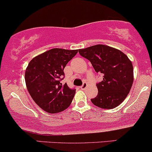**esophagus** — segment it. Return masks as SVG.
<instances>
[{
  "label": "esophagus",
  "mask_w": 152,
  "mask_h": 152,
  "mask_svg": "<svg viewBox=\"0 0 152 152\" xmlns=\"http://www.w3.org/2000/svg\"><path fill=\"white\" fill-rule=\"evenodd\" d=\"M87 86H88V84H87L86 82H84V83H83V85H82V86H81V88H82V89H85V88H87Z\"/></svg>",
  "instance_id": "34e87169"
}]
</instances>
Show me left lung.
<instances>
[{"mask_svg": "<svg viewBox=\"0 0 152 152\" xmlns=\"http://www.w3.org/2000/svg\"><path fill=\"white\" fill-rule=\"evenodd\" d=\"M91 62L96 72L103 75L96 85L98 93L91 102L99 108L111 109L125 100L134 82L132 62L124 52L103 44L78 50Z\"/></svg>", "mask_w": 152, "mask_h": 152, "instance_id": "obj_1", "label": "left lung"}]
</instances>
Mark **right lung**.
Instances as JSON below:
<instances>
[{
    "label": "right lung",
    "mask_w": 152,
    "mask_h": 152,
    "mask_svg": "<svg viewBox=\"0 0 152 152\" xmlns=\"http://www.w3.org/2000/svg\"><path fill=\"white\" fill-rule=\"evenodd\" d=\"M78 49L54 48L39 54L30 61L25 72L27 90L34 101L47 113H56L69 106L75 90L60 81L64 69Z\"/></svg>",
    "instance_id": "obj_1"
}]
</instances>
